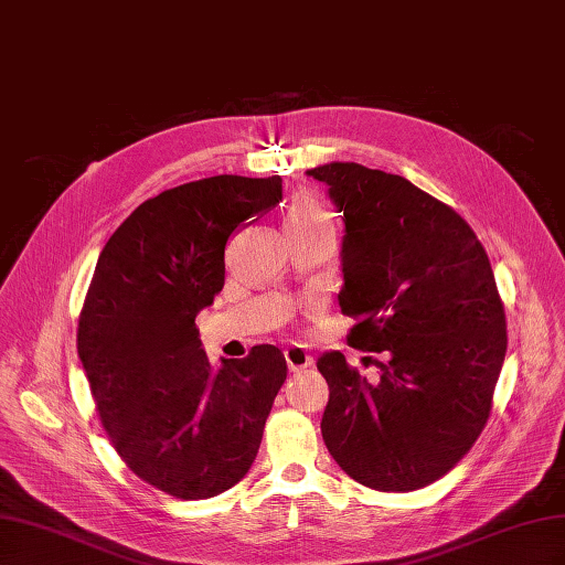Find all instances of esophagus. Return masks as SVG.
I'll list each match as a JSON object with an SVG mask.
<instances>
[{
    "label": "esophagus",
    "instance_id": "1",
    "mask_svg": "<svg viewBox=\"0 0 565 565\" xmlns=\"http://www.w3.org/2000/svg\"><path fill=\"white\" fill-rule=\"evenodd\" d=\"M285 361H287L289 370L299 372V370H306L313 365V355L299 347H289V349H285Z\"/></svg>",
    "mask_w": 565,
    "mask_h": 565
}]
</instances>
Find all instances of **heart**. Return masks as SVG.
Instances as JSON below:
<instances>
[{
  "label": "heart",
  "instance_id": "1",
  "mask_svg": "<svg viewBox=\"0 0 565 565\" xmlns=\"http://www.w3.org/2000/svg\"><path fill=\"white\" fill-rule=\"evenodd\" d=\"M287 228H334L330 210L311 195L297 193L287 207Z\"/></svg>",
  "mask_w": 565,
  "mask_h": 565
}]
</instances>
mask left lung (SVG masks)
<instances>
[{
  "mask_svg": "<svg viewBox=\"0 0 565 565\" xmlns=\"http://www.w3.org/2000/svg\"><path fill=\"white\" fill-rule=\"evenodd\" d=\"M347 218L339 306L349 347L382 353L370 384L328 351L320 431L353 481L419 490L446 476L486 429L507 353V316L488 254L446 202L355 162L316 167Z\"/></svg>",
  "mask_w": 565,
  "mask_h": 565,
  "instance_id": "obj_1",
  "label": "left lung"
}]
</instances>
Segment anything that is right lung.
<instances>
[{
	"label": "right lung",
	"instance_id": "1",
	"mask_svg": "<svg viewBox=\"0 0 565 565\" xmlns=\"http://www.w3.org/2000/svg\"><path fill=\"white\" fill-rule=\"evenodd\" d=\"M280 198V177L169 188L110 235L84 297L77 353L98 419L125 465L177 500L241 481L287 377L270 344L214 372L195 324L224 289L231 233Z\"/></svg>",
	"mask_w": 565,
	"mask_h": 565
}]
</instances>
